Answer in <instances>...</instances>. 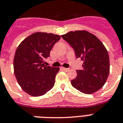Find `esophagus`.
Wrapping results in <instances>:
<instances>
[{
  "label": "esophagus",
  "mask_w": 123,
  "mask_h": 123,
  "mask_svg": "<svg viewBox=\"0 0 123 123\" xmlns=\"http://www.w3.org/2000/svg\"><path fill=\"white\" fill-rule=\"evenodd\" d=\"M61 69L64 71H68L69 70V69H68V68H61Z\"/></svg>",
  "instance_id": "1"
}]
</instances>
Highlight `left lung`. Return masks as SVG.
I'll list each match as a JSON object with an SVG mask.
<instances>
[{
    "label": "left lung",
    "instance_id": "obj_1",
    "mask_svg": "<svg viewBox=\"0 0 123 123\" xmlns=\"http://www.w3.org/2000/svg\"><path fill=\"white\" fill-rule=\"evenodd\" d=\"M74 50L76 58L83 61L82 70L71 80L74 88L84 94L94 93L105 85L109 73L108 51L99 39L86 31H71L61 36Z\"/></svg>",
    "mask_w": 123,
    "mask_h": 123
}]
</instances>
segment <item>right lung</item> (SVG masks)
<instances>
[{"label":"right lung","mask_w":123,"mask_h":123,"mask_svg":"<svg viewBox=\"0 0 123 123\" xmlns=\"http://www.w3.org/2000/svg\"><path fill=\"white\" fill-rule=\"evenodd\" d=\"M61 39L51 33L36 32L18 46L14 59V74L18 84L32 96H41L53 87L59 68L44 65L54 45Z\"/></svg>","instance_id":"add662e5"}]
</instances>
